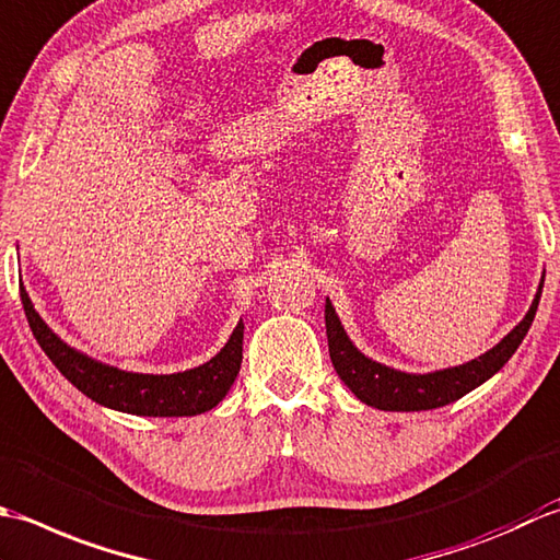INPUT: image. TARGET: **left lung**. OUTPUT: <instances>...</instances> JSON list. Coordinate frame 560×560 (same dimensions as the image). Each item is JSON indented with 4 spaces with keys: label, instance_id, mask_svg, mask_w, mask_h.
<instances>
[{
    "label": "left lung",
    "instance_id": "obj_1",
    "mask_svg": "<svg viewBox=\"0 0 560 560\" xmlns=\"http://www.w3.org/2000/svg\"><path fill=\"white\" fill-rule=\"evenodd\" d=\"M544 280L539 282L529 312L510 334L495 343L483 355H478L456 368H444L435 372H404L394 370L364 355L346 334L343 324L334 310L330 300H326V336L330 362L348 389L355 394L362 404L380 410H430L447 406L456 398L474 392L476 386L488 382L490 376L505 368V362L515 355V350L527 336V330L536 316V306L541 300Z\"/></svg>",
    "mask_w": 560,
    "mask_h": 560
}]
</instances>
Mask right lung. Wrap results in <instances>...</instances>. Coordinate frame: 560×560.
<instances>
[{
	"mask_svg": "<svg viewBox=\"0 0 560 560\" xmlns=\"http://www.w3.org/2000/svg\"><path fill=\"white\" fill-rule=\"evenodd\" d=\"M21 302H24L33 336L65 380L72 382L91 401L120 410V413L150 418L200 416L222 401L226 392L232 389L238 370H242V322L236 324L224 348L198 368L174 374H142L113 368V364L101 362L65 343L33 310V302L24 288H21Z\"/></svg>",
	"mask_w": 560,
	"mask_h": 560,
	"instance_id": "1",
	"label": "right lung"
}]
</instances>
